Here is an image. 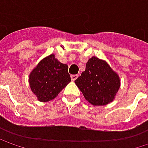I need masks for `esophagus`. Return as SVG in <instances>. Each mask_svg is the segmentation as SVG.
I'll return each mask as SVG.
<instances>
[{"label": "esophagus", "mask_w": 148, "mask_h": 148, "mask_svg": "<svg viewBox=\"0 0 148 148\" xmlns=\"http://www.w3.org/2000/svg\"><path fill=\"white\" fill-rule=\"evenodd\" d=\"M78 74H73V75H71V79L73 80V81H74L77 78H78Z\"/></svg>", "instance_id": "34e87169"}]
</instances>
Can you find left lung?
Returning <instances> with one entry per match:
<instances>
[{
	"mask_svg": "<svg viewBox=\"0 0 148 148\" xmlns=\"http://www.w3.org/2000/svg\"><path fill=\"white\" fill-rule=\"evenodd\" d=\"M74 83L84 98L94 106L106 105L115 99L120 88L121 80L106 61L92 56Z\"/></svg>",
	"mask_w": 148,
	"mask_h": 148,
	"instance_id": "1",
	"label": "left lung"
}]
</instances>
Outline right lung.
<instances>
[{
    "mask_svg": "<svg viewBox=\"0 0 148 148\" xmlns=\"http://www.w3.org/2000/svg\"><path fill=\"white\" fill-rule=\"evenodd\" d=\"M68 65L60 62L54 54L42 59L29 74L32 92L40 102L54 99L71 81Z\"/></svg>",
    "mask_w": 148,
    "mask_h": 148,
    "instance_id": "1",
    "label": "right lung"
}]
</instances>
